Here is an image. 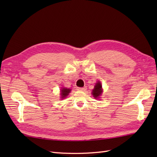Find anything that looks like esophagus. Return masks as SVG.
<instances>
[{
  "instance_id": "obj_1",
  "label": "esophagus",
  "mask_w": 157,
  "mask_h": 157,
  "mask_svg": "<svg viewBox=\"0 0 157 157\" xmlns=\"http://www.w3.org/2000/svg\"><path fill=\"white\" fill-rule=\"evenodd\" d=\"M86 90V87H84V88H79V87H78V88H77V90H79V91H85Z\"/></svg>"
}]
</instances>
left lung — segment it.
<instances>
[{
  "instance_id": "8db88e82",
  "label": "left lung",
  "mask_w": 157,
  "mask_h": 157,
  "mask_svg": "<svg viewBox=\"0 0 157 157\" xmlns=\"http://www.w3.org/2000/svg\"><path fill=\"white\" fill-rule=\"evenodd\" d=\"M102 93V84L99 81L96 83L94 86V88L93 89L92 94L93 96L96 98V99H98L100 98V96H101Z\"/></svg>"
}]
</instances>
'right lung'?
<instances>
[{
  "label": "right lung",
  "instance_id": "add662e5",
  "mask_svg": "<svg viewBox=\"0 0 157 157\" xmlns=\"http://www.w3.org/2000/svg\"><path fill=\"white\" fill-rule=\"evenodd\" d=\"M71 89H68L66 88H62L61 90V98H65L67 96H68L71 92Z\"/></svg>",
  "mask_w": 157,
  "mask_h": 157
}]
</instances>
